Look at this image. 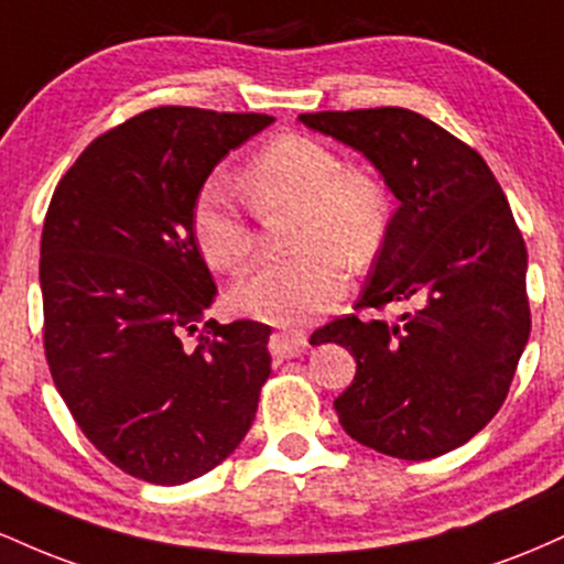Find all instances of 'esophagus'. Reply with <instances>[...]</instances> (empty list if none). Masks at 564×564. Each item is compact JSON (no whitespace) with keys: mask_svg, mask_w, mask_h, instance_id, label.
I'll list each match as a JSON object with an SVG mask.
<instances>
[{"mask_svg":"<svg viewBox=\"0 0 564 564\" xmlns=\"http://www.w3.org/2000/svg\"><path fill=\"white\" fill-rule=\"evenodd\" d=\"M275 341H278V352L286 355H300L307 349V334L300 332V328H283V332L275 334Z\"/></svg>","mask_w":564,"mask_h":564,"instance_id":"34e87169","label":"esophagus"}]
</instances>
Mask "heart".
Wrapping results in <instances>:
<instances>
[{
    "label": "heart",
    "instance_id": "heart-1",
    "mask_svg": "<svg viewBox=\"0 0 564 564\" xmlns=\"http://www.w3.org/2000/svg\"><path fill=\"white\" fill-rule=\"evenodd\" d=\"M241 183L257 212L296 206L286 257L264 260L232 289V302L260 321L291 323L326 313L347 286V264L364 270L392 228V196L366 166L341 164L326 142L278 134L243 166ZM200 257L217 270H241L257 246L249 209L228 185L212 180L191 209Z\"/></svg>",
    "mask_w": 564,
    "mask_h": 564
}]
</instances>
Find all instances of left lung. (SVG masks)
<instances>
[{
    "label": "left lung",
    "mask_w": 564,
    "mask_h": 564,
    "mask_svg": "<svg viewBox=\"0 0 564 564\" xmlns=\"http://www.w3.org/2000/svg\"><path fill=\"white\" fill-rule=\"evenodd\" d=\"M300 121L364 153L400 200L355 310L405 313L345 315L313 334L358 364L336 416L384 456H443L496 416L528 345V249L509 200L475 148L408 108Z\"/></svg>",
    "instance_id": "obj_1"
}]
</instances>
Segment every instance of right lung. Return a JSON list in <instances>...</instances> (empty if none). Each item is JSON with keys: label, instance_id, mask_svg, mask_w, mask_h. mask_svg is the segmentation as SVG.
Listing matches in <instances>:
<instances>
[{"label": "right lung", "instance_id": "right-lung-1", "mask_svg": "<svg viewBox=\"0 0 564 564\" xmlns=\"http://www.w3.org/2000/svg\"><path fill=\"white\" fill-rule=\"evenodd\" d=\"M268 124V113L151 108L89 142L50 200L39 260L50 373L84 437L138 480H196L254 422L270 326L204 321L217 286L191 209L219 161Z\"/></svg>", "mask_w": 564, "mask_h": 564}]
</instances>
